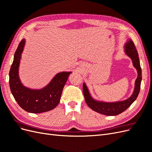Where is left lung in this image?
I'll return each instance as SVG.
<instances>
[{"instance_id":"left-lung-1","label":"left lung","mask_w":152,"mask_h":152,"mask_svg":"<svg viewBox=\"0 0 152 152\" xmlns=\"http://www.w3.org/2000/svg\"><path fill=\"white\" fill-rule=\"evenodd\" d=\"M125 51L126 54L129 56L133 63V65L136 68L137 72V77L135 82V88L134 93L129 98L123 101L115 103H104L99 102L95 101L91 98L89 91L87 89L86 84H83V93L85 98V101L87 104L94 111L102 113L105 115H117L125 111L130 107L131 104L136 99L137 96L139 94L141 87V81L142 79L141 75V68L140 66V59L138 57V53L135 47V45L132 40H130L126 43L125 45Z\"/></svg>"}]
</instances>
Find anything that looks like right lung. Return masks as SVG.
Here are the masks:
<instances>
[{
	"label": "right lung",
	"mask_w": 152,
	"mask_h": 152,
	"mask_svg": "<svg viewBox=\"0 0 152 152\" xmlns=\"http://www.w3.org/2000/svg\"><path fill=\"white\" fill-rule=\"evenodd\" d=\"M24 45L25 40L23 39L15 53L10 71L11 91L18 104L25 111L34 113L50 111L59 104L63 87L72 72L58 73L42 89L31 90L26 88L22 85L18 76V67Z\"/></svg>",
	"instance_id": "1"
}]
</instances>
